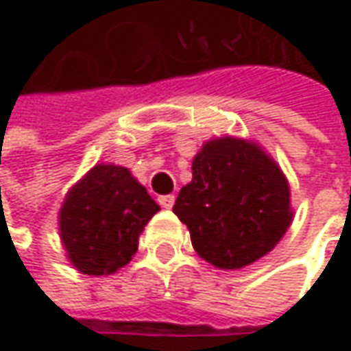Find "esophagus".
Returning <instances> with one entry per match:
<instances>
[{"instance_id": "esophagus-1", "label": "esophagus", "mask_w": 351, "mask_h": 351, "mask_svg": "<svg viewBox=\"0 0 351 351\" xmlns=\"http://www.w3.org/2000/svg\"><path fill=\"white\" fill-rule=\"evenodd\" d=\"M158 203L164 207V209H171L173 207V203H176V197L173 195H162L158 197Z\"/></svg>"}]
</instances>
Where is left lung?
<instances>
[{
    "label": "left lung",
    "instance_id": "left-lung-1",
    "mask_svg": "<svg viewBox=\"0 0 351 351\" xmlns=\"http://www.w3.org/2000/svg\"><path fill=\"white\" fill-rule=\"evenodd\" d=\"M191 173L173 213L197 254L219 269L258 262L293 223L289 182L258 142L210 138L193 158Z\"/></svg>",
    "mask_w": 351,
    "mask_h": 351
}]
</instances>
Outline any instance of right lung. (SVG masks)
Returning <instances> with one entry per match:
<instances>
[{"mask_svg":"<svg viewBox=\"0 0 351 351\" xmlns=\"http://www.w3.org/2000/svg\"><path fill=\"white\" fill-rule=\"evenodd\" d=\"M160 210L146 187L115 164H97L66 193L58 230L80 274L111 276L138 250L144 226Z\"/></svg>","mask_w":351,"mask_h":351,"instance_id":"right-lung-1","label":"right lung"}]
</instances>
